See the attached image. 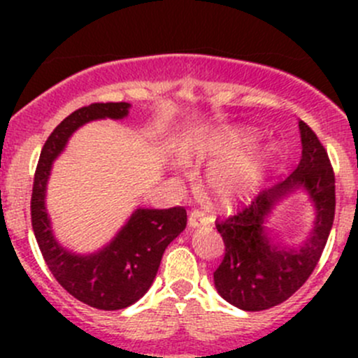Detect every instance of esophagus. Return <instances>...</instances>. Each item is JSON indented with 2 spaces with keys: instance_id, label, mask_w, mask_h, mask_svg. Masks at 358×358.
<instances>
[{
  "instance_id": "34e87169",
  "label": "esophagus",
  "mask_w": 358,
  "mask_h": 358,
  "mask_svg": "<svg viewBox=\"0 0 358 358\" xmlns=\"http://www.w3.org/2000/svg\"><path fill=\"white\" fill-rule=\"evenodd\" d=\"M206 223H208V222H206L204 215H202V213H199V211L192 213V215L189 216V229H190V230L199 229V227L206 225Z\"/></svg>"
}]
</instances>
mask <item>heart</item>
Returning a JSON list of instances; mask_svg holds the SVG:
<instances>
[{"label":"heart","mask_w":358,"mask_h":358,"mask_svg":"<svg viewBox=\"0 0 358 358\" xmlns=\"http://www.w3.org/2000/svg\"><path fill=\"white\" fill-rule=\"evenodd\" d=\"M255 133L249 129H241L239 133L232 136H218V138L209 140L208 143L201 147H192L187 150V159L202 157L208 154L216 152L223 149L227 143H248L251 142ZM273 157V149L270 145H255L244 152L243 156H237L229 161L216 162L208 171V183L215 190L216 197L222 202H234L248 197L255 192L258 187L259 178L266 166L270 164Z\"/></svg>","instance_id":"1"}]
</instances>
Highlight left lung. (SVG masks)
Instances as JSON below:
<instances>
[{
	"label": "left lung",
	"instance_id": "8db88e82",
	"mask_svg": "<svg viewBox=\"0 0 358 358\" xmlns=\"http://www.w3.org/2000/svg\"><path fill=\"white\" fill-rule=\"evenodd\" d=\"M301 159L289 176L263 190L237 215L216 222L225 256L216 272L215 287L230 305L246 312L272 308L291 298L312 275L326 248L334 222V173L315 133L298 121ZM303 189L316 209L309 237L294 248L275 243L266 227L269 215L284 199Z\"/></svg>",
	"mask_w": 358,
	"mask_h": 358
}]
</instances>
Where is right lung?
<instances>
[{
	"label": "right lung",
	"mask_w": 358,
	"mask_h": 358,
	"mask_svg": "<svg viewBox=\"0 0 358 358\" xmlns=\"http://www.w3.org/2000/svg\"><path fill=\"white\" fill-rule=\"evenodd\" d=\"M129 107L126 102L92 103L72 112L46 140L32 187V230L50 272L69 294L99 310H121L138 301L156 279L164 249L187 227L182 206L136 208L110 243L88 255L64 248L53 234L45 199L55 159L83 124L96 119H124Z\"/></svg>",
	"instance_id": "1"
}]
</instances>
